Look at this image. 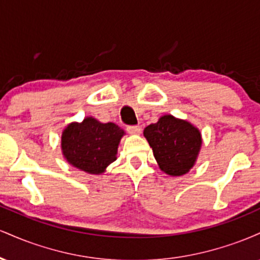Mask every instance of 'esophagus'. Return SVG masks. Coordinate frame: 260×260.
Listing matches in <instances>:
<instances>
[{"instance_id":"esophagus-1","label":"esophagus","mask_w":260,"mask_h":260,"mask_svg":"<svg viewBox=\"0 0 260 260\" xmlns=\"http://www.w3.org/2000/svg\"><path fill=\"white\" fill-rule=\"evenodd\" d=\"M127 131H128V133L129 134H140L142 133V127L140 126H131V127H128L127 128Z\"/></svg>"}]
</instances>
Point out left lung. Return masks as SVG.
Listing matches in <instances>:
<instances>
[{
    "mask_svg": "<svg viewBox=\"0 0 260 260\" xmlns=\"http://www.w3.org/2000/svg\"><path fill=\"white\" fill-rule=\"evenodd\" d=\"M144 137L153 149L157 165L170 176H182L194 166L202 149L201 131L186 120L164 115L149 124Z\"/></svg>",
    "mask_w": 260,
    "mask_h": 260,
    "instance_id": "1",
    "label": "left lung"
}]
</instances>
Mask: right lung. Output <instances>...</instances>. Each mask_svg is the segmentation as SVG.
<instances>
[{"label": "right lung", "instance_id": "add662e5", "mask_svg": "<svg viewBox=\"0 0 260 260\" xmlns=\"http://www.w3.org/2000/svg\"><path fill=\"white\" fill-rule=\"evenodd\" d=\"M124 134L117 124L103 123L94 117L71 122L62 131V155L73 168L86 174L101 175L117 159L118 145Z\"/></svg>", "mask_w": 260, "mask_h": 260}]
</instances>
